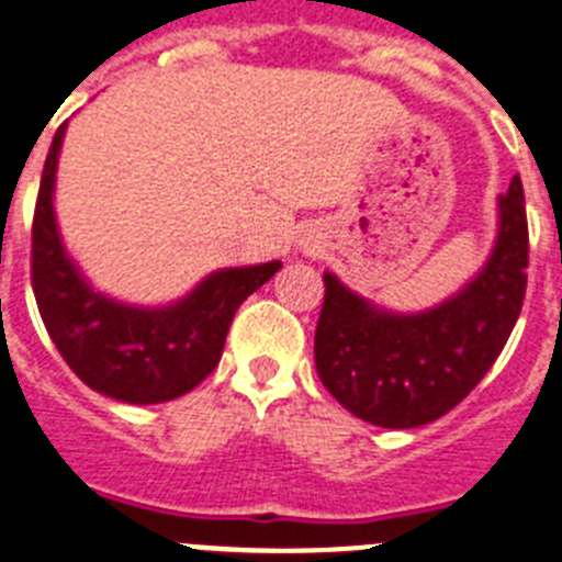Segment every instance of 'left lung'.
Listing matches in <instances>:
<instances>
[{"mask_svg":"<svg viewBox=\"0 0 562 562\" xmlns=\"http://www.w3.org/2000/svg\"><path fill=\"white\" fill-rule=\"evenodd\" d=\"M529 227L520 177L498 196V238L484 270L445 304L396 315L324 272L317 376L342 408L380 428H419L453 411L493 369L526 295Z\"/></svg>","mask_w":562,"mask_h":562,"instance_id":"obj_1","label":"left lung"}]
</instances>
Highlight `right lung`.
<instances>
[{"label": "right lung", "mask_w": 562, "mask_h": 562, "mask_svg": "<svg viewBox=\"0 0 562 562\" xmlns=\"http://www.w3.org/2000/svg\"><path fill=\"white\" fill-rule=\"evenodd\" d=\"M64 128L44 160L33 213L30 270L44 326L69 369L98 394L132 405L177 400L216 369L236 310L281 261L213 272L191 295L154 310L95 292L64 250L53 211Z\"/></svg>", "instance_id": "1"}]
</instances>
